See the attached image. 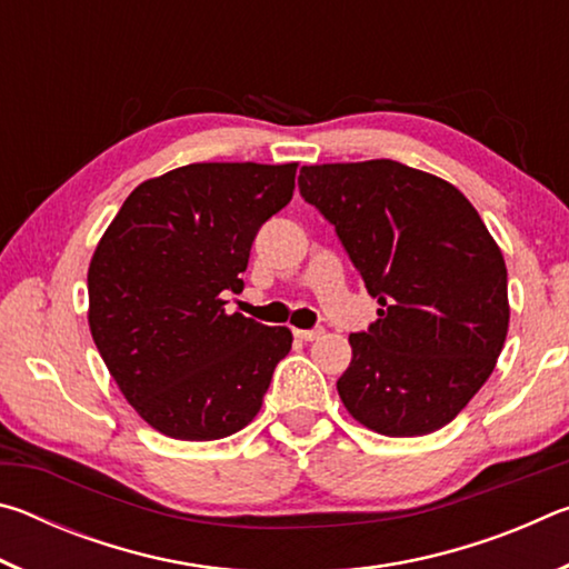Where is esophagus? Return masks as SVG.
Returning <instances> with one entry per match:
<instances>
[{"mask_svg":"<svg viewBox=\"0 0 569 569\" xmlns=\"http://www.w3.org/2000/svg\"><path fill=\"white\" fill-rule=\"evenodd\" d=\"M321 333H323V329H293V336L301 341H316V339H321Z\"/></svg>","mask_w":569,"mask_h":569,"instance_id":"obj_1","label":"esophagus"}]
</instances>
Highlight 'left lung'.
<instances>
[{"mask_svg":"<svg viewBox=\"0 0 569 569\" xmlns=\"http://www.w3.org/2000/svg\"><path fill=\"white\" fill-rule=\"evenodd\" d=\"M298 190L379 301L369 331L349 336L351 363L336 381L343 407L387 437L441 429L502 353V250L451 182L397 160L306 166Z\"/></svg>","mask_w":569,"mask_h":569,"instance_id":"obj_1","label":"left lung"}]
</instances>
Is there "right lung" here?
<instances>
[{
	"mask_svg": "<svg viewBox=\"0 0 569 569\" xmlns=\"http://www.w3.org/2000/svg\"><path fill=\"white\" fill-rule=\"evenodd\" d=\"M296 162H192L140 182L94 250L90 331L124 399L160 435L210 441L261 409L286 326L226 313L250 246L288 206Z\"/></svg>",
	"mask_w": 569,
	"mask_h": 569,
	"instance_id": "add662e5",
	"label": "right lung"
}]
</instances>
